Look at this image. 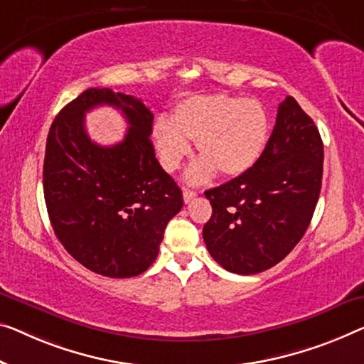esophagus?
<instances>
[{"label": "esophagus", "instance_id": "obj_1", "mask_svg": "<svg viewBox=\"0 0 364 364\" xmlns=\"http://www.w3.org/2000/svg\"><path fill=\"white\" fill-rule=\"evenodd\" d=\"M196 196H198V193L193 191V189H184V191H183V199H184V203H186V204L191 203L193 199H196Z\"/></svg>", "mask_w": 364, "mask_h": 364}]
</instances>
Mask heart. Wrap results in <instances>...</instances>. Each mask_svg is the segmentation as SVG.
<instances>
[{
  "instance_id": "b5f03b06",
  "label": "heart",
  "mask_w": 364,
  "mask_h": 364,
  "mask_svg": "<svg viewBox=\"0 0 364 364\" xmlns=\"http://www.w3.org/2000/svg\"><path fill=\"white\" fill-rule=\"evenodd\" d=\"M154 144L161 166L175 171L196 142L203 155L188 171L189 183H203L219 171L235 178L258 164L269 139V117L262 102L229 95H193L178 101L171 117L154 124Z\"/></svg>"
}]
</instances>
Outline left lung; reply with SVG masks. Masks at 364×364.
Listing matches in <instances>:
<instances>
[{"label": "left lung", "mask_w": 364, "mask_h": 364, "mask_svg": "<svg viewBox=\"0 0 364 364\" xmlns=\"http://www.w3.org/2000/svg\"><path fill=\"white\" fill-rule=\"evenodd\" d=\"M322 171L318 129L287 96L258 164L204 193L213 205L203 229L210 257L237 274H257L278 264L311 224Z\"/></svg>", "instance_id": "obj_1"}]
</instances>
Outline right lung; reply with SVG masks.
<instances>
[{"label": "right lung", "instance_id": "add662e5", "mask_svg": "<svg viewBox=\"0 0 364 364\" xmlns=\"http://www.w3.org/2000/svg\"><path fill=\"white\" fill-rule=\"evenodd\" d=\"M102 104L129 124L123 142L111 148L95 144L84 129V114ZM151 124L154 114L137 97L90 88L48 130L43 198L50 224L65 250L107 278L144 273L183 208L181 189L155 159Z\"/></svg>", "mask_w": 364, "mask_h": 364}]
</instances>
